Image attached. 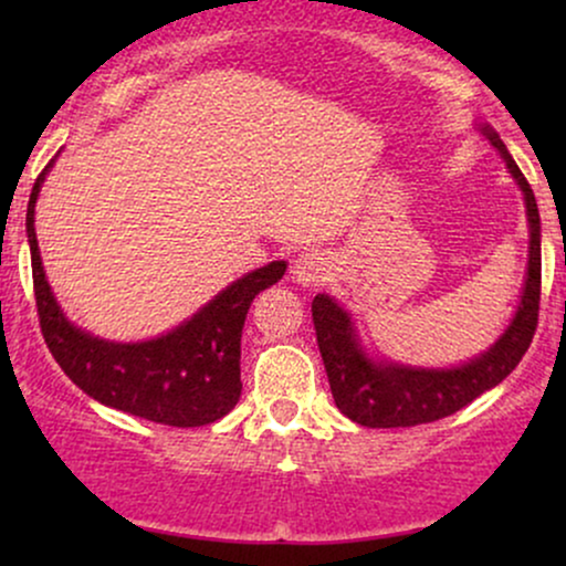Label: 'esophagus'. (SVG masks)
<instances>
[{
	"label": "esophagus",
	"mask_w": 566,
	"mask_h": 566,
	"mask_svg": "<svg viewBox=\"0 0 566 566\" xmlns=\"http://www.w3.org/2000/svg\"><path fill=\"white\" fill-rule=\"evenodd\" d=\"M329 269L333 265H329V258L324 252H305V255L295 258L290 274L292 282L301 284V287H316L329 276Z\"/></svg>",
	"instance_id": "obj_1"
}]
</instances>
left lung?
<instances>
[{
    "mask_svg": "<svg viewBox=\"0 0 566 566\" xmlns=\"http://www.w3.org/2000/svg\"><path fill=\"white\" fill-rule=\"evenodd\" d=\"M479 133L505 161V170L516 180L527 207L530 258L522 301L503 335L473 359L454 367H415L401 361L378 359L361 346L354 319L335 297L316 295L311 303L316 343L327 369L329 391L337 409L354 423L367 428H409L447 418L497 382H503L527 354L541 311V212L535 193L500 135L486 122Z\"/></svg>",
    "mask_w": 566,
    "mask_h": 566,
    "instance_id": "1",
    "label": "left lung"
}]
</instances>
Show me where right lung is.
Instances as JSON below:
<instances>
[{"label":"right lung","instance_id":"right-lung-1","mask_svg":"<svg viewBox=\"0 0 566 566\" xmlns=\"http://www.w3.org/2000/svg\"><path fill=\"white\" fill-rule=\"evenodd\" d=\"M53 165L55 159L36 178L25 212L39 324L50 354L63 373L101 405L175 428L216 423L242 396L239 359L250 303L258 292L284 276L287 263L274 261L250 271L201 305L191 319L151 340L116 343L97 337L69 322L50 290L39 255L34 212Z\"/></svg>","mask_w":566,"mask_h":566}]
</instances>
